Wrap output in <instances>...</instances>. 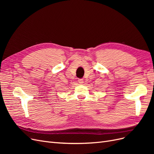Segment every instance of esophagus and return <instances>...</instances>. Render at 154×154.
Instances as JSON below:
<instances>
[{"instance_id": "obj_1", "label": "esophagus", "mask_w": 154, "mask_h": 154, "mask_svg": "<svg viewBox=\"0 0 154 154\" xmlns=\"http://www.w3.org/2000/svg\"><path fill=\"white\" fill-rule=\"evenodd\" d=\"M78 83H80V84H83V79H78Z\"/></svg>"}]
</instances>
